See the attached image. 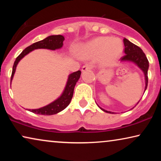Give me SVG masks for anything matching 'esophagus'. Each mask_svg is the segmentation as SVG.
<instances>
[{"mask_svg": "<svg viewBox=\"0 0 161 161\" xmlns=\"http://www.w3.org/2000/svg\"><path fill=\"white\" fill-rule=\"evenodd\" d=\"M92 68H93V65L91 64H85L83 67H82V72H85L86 71V70H89V69H92Z\"/></svg>", "mask_w": 161, "mask_h": 161, "instance_id": "esophagus-1", "label": "esophagus"}]
</instances>
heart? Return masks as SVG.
<instances>
[{
  "label": "heart",
  "mask_w": 161,
  "mask_h": 161,
  "mask_svg": "<svg viewBox=\"0 0 161 161\" xmlns=\"http://www.w3.org/2000/svg\"><path fill=\"white\" fill-rule=\"evenodd\" d=\"M123 52L120 40L111 37L101 36L89 42L80 51L83 56H98L103 64L109 65L115 62Z\"/></svg>",
  "instance_id": "obj_1"
}]
</instances>
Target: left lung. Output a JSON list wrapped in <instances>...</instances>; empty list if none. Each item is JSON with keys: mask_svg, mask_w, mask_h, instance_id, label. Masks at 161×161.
<instances>
[{"mask_svg": "<svg viewBox=\"0 0 161 161\" xmlns=\"http://www.w3.org/2000/svg\"><path fill=\"white\" fill-rule=\"evenodd\" d=\"M123 42H124V45H125L124 52L125 55L120 58L121 61H132V62L136 64L137 65L143 72H144V74L145 76V83H146V85H145V91H146L147 84H148V75H147V72H148V69H149L148 59H147L146 55L144 54V53L143 52V50L141 49L139 47H138L137 45H134L133 43L130 42L128 39L125 38L123 39ZM100 108L101 110H103V111L107 112V113L114 114L113 112L108 111L106 110L103 109L100 107Z\"/></svg>", "mask_w": 161, "mask_h": 161, "instance_id": "1", "label": "left lung"}]
</instances>
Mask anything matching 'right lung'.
<instances>
[{
  "mask_svg": "<svg viewBox=\"0 0 161 161\" xmlns=\"http://www.w3.org/2000/svg\"><path fill=\"white\" fill-rule=\"evenodd\" d=\"M64 40V37L61 35H52V36H47L43 40L39 41L37 42L32 44L31 45L28 46L17 57L15 60L14 65H13V69L12 72V76H11V83L14 77L15 70L17 64L19 61L23 58L24 56L31 52L32 50L36 49H40V48H44V49H50L55 50L56 49H59L63 46V42ZM81 72L80 70L75 72L73 73L70 74L68 77V80L66 85L65 89L64 90L63 93L59 97L53 102L50 103L49 105L44 106L42 108L38 109H29L28 111L36 114H41V115H53V114H58L59 112L63 111L65 109L71 102V100L73 96V92L76 83L78 82L80 77Z\"/></svg>",
  "mask_w": 161,
  "mask_h": 161,
  "instance_id": "obj_1",
  "label": "right lung"
}]
</instances>
